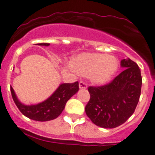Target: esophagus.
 I'll return each mask as SVG.
<instances>
[{
  "instance_id": "esophagus-1",
  "label": "esophagus",
  "mask_w": 155,
  "mask_h": 155,
  "mask_svg": "<svg viewBox=\"0 0 155 155\" xmlns=\"http://www.w3.org/2000/svg\"><path fill=\"white\" fill-rule=\"evenodd\" d=\"M79 89H85L87 88V84H86V82H83V81H81V82H79Z\"/></svg>"
}]
</instances>
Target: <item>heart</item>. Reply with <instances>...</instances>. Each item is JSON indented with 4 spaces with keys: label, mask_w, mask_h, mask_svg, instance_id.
I'll return each mask as SVG.
<instances>
[{
    "label": "heart",
    "mask_w": 155,
    "mask_h": 155,
    "mask_svg": "<svg viewBox=\"0 0 155 155\" xmlns=\"http://www.w3.org/2000/svg\"><path fill=\"white\" fill-rule=\"evenodd\" d=\"M75 71L84 76H90L96 85H105L112 79L118 68L115 56L104 53H83L75 60L73 64Z\"/></svg>",
    "instance_id": "1"
}]
</instances>
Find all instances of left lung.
<instances>
[{
    "instance_id": "1",
    "label": "left lung",
    "mask_w": 155,
    "mask_h": 155,
    "mask_svg": "<svg viewBox=\"0 0 155 155\" xmlns=\"http://www.w3.org/2000/svg\"><path fill=\"white\" fill-rule=\"evenodd\" d=\"M124 70L110 83L89 86L90 99L86 113L97 126L114 128L125 123L134 113L141 95V70L129 58L121 61Z\"/></svg>"
}]
</instances>
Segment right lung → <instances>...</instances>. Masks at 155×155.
Instances as JSON below:
<instances>
[{
  "instance_id": "add662e5",
  "label": "right lung",
  "mask_w": 155,
  "mask_h": 155,
  "mask_svg": "<svg viewBox=\"0 0 155 155\" xmlns=\"http://www.w3.org/2000/svg\"><path fill=\"white\" fill-rule=\"evenodd\" d=\"M39 46H47L50 43H38ZM79 91V82L63 83L47 99L37 105H24L19 101L11 86L12 98L21 113L34 121H47L57 118L65 108L67 101Z\"/></svg>"
}]
</instances>
